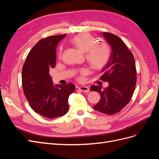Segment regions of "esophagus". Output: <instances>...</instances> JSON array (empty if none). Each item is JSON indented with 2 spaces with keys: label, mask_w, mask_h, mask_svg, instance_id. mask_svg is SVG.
<instances>
[{
  "label": "esophagus",
  "mask_w": 159,
  "mask_h": 159,
  "mask_svg": "<svg viewBox=\"0 0 159 159\" xmlns=\"http://www.w3.org/2000/svg\"><path fill=\"white\" fill-rule=\"evenodd\" d=\"M78 88L80 90L83 91V92H89V88L87 87V86H80Z\"/></svg>",
  "instance_id": "34e87169"
}]
</instances>
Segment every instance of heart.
I'll list each match as a JSON object with an SVG mask.
<instances>
[{
  "instance_id": "1",
  "label": "heart",
  "mask_w": 159,
  "mask_h": 159,
  "mask_svg": "<svg viewBox=\"0 0 159 159\" xmlns=\"http://www.w3.org/2000/svg\"><path fill=\"white\" fill-rule=\"evenodd\" d=\"M71 42L76 48L86 53V59L89 64L96 70L103 68L108 63L110 57V50L108 46L104 43L96 44V40L88 33H82L74 36ZM61 54V48L60 54ZM80 73L84 75L88 73L87 69H82Z\"/></svg>"
}]
</instances>
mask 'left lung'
Listing matches in <instances>:
<instances>
[{"instance_id":"8db88e82","label":"left lung","mask_w":159,"mask_h":159,"mask_svg":"<svg viewBox=\"0 0 159 159\" xmlns=\"http://www.w3.org/2000/svg\"><path fill=\"white\" fill-rule=\"evenodd\" d=\"M111 48L107 64L102 70L100 79L107 81L109 85H92L91 90L101 95L99 102L93 106L96 111L113 115L119 112L131 100L135 88L137 71L134 57L121 39L113 34H101Z\"/></svg>"}]
</instances>
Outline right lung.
Listing matches in <instances>:
<instances>
[{
  "instance_id": "add662e5",
  "label": "right lung",
  "mask_w": 159,
  "mask_h": 159,
  "mask_svg": "<svg viewBox=\"0 0 159 159\" xmlns=\"http://www.w3.org/2000/svg\"><path fill=\"white\" fill-rule=\"evenodd\" d=\"M66 34L40 40L28 53L22 71L24 93L31 108L42 116L54 119L68 111V98L73 84L54 85L50 69L56 63V48Z\"/></svg>"
}]
</instances>
